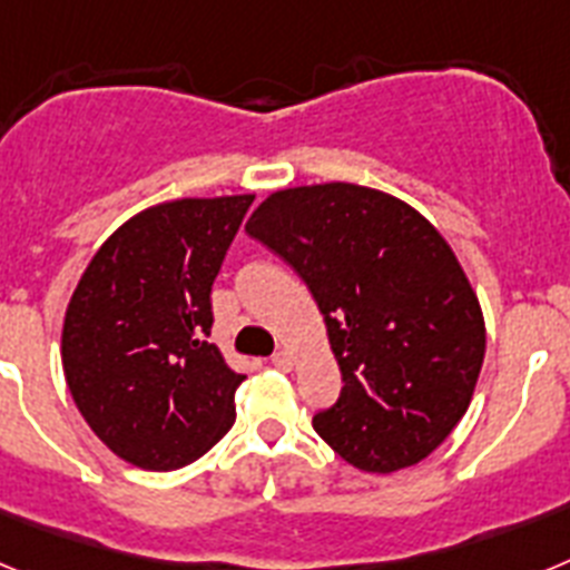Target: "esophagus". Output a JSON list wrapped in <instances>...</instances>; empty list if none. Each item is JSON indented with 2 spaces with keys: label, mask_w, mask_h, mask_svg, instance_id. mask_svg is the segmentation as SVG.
I'll use <instances>...</instances> for the list:
<instances>
[{
  "label": "esophagus",
  "mask_w": 570,
  "mask_h": 570,
  "mask_svg": "<svg viewBox=\"0 0 570 570\" xmlns=\"http://www.w3.org/2000/svg\"><path fill=\"white\" fill-rule=\"evenodd\" d=\"M271 365L279 367V371H291V367H294V354H291V351H276V354L271 356Z\"/></svg>",
  "instance_id": "esophagus-1"
}]
</instances>
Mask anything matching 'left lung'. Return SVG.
Listing matches in <instances>:
<instances>
[{
  "mask_svg": "<svg viewBox=\"0 0 570 570\" xmlns=\"http://www.w3.org/2000/svg\"><path fill=\"white\" fill-rule=\"evenodd\" d=\"M288 262L325 316L342 371L314 431L367 473L416 465L471 405L485 316L454 248L425 216L354 183L268 194L245 223Z\"/></svg>",
  "mask_w": 570,
  "mask_h": 570,
  "instance_id": "8db88e82",
  "label": "left lung"
}]
</instances>
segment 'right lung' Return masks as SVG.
<instances>
[{
    "instance_id": "right-lung-1",
    "label": "right lung",
    "mask_w": 570,
    "mask_h": 570,
    "mask_svg": "<svg viewBox=\"0 0 570 570\" xmlns=\"http://www.w3.org/2000/svg\"><path fill=\"white\" fill-rule=\"evenodd\" d=\"M254 194L185 196L122 223L88 262L62 322V371L90 431L142 471L208 454L245 376L208 342L210 285Z\"/></svg>"
}]
</instances>
